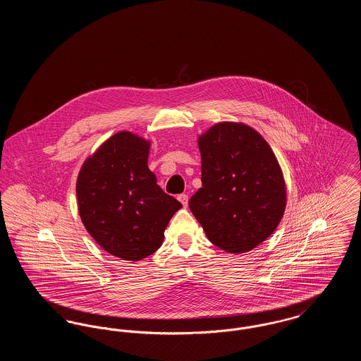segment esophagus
<instances>
[{
	"instance_id": "esophagus-1",
	"label": "esophagus",
	"mask_w": 361,
	"mask_h": 361,
	"mask_svg": "<svg viewBox=\"0 0 361 361\" xmlns=\"http://www.w3.org/2000/svg\"><path fill=\"white\" fill-rule=\"evenodd\" d=\"M177 199L181 202V204H183V206H188V195H185V193H181V195H178V196H177Z\"/></svg>"
}]
</instances>
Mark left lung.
<instances>
[{
    "instance_id": "8db88e82",
    "label": "left lung",
    "mask_w": 361,
    "mask_h": 361,
    "mask_svg": "<svg viewBox=\"0 0 361 361\" xmlns=\"http://www.w3.org/2000/svg\"><path fill=\"white\" fill-rule=\"evenodd\" d=\"M202 188L189 208L207 238L227 253L253 250L280 224L287 189L267 140L247 124L222 121L197 139Z\"/></svg>"
}]
</instances>
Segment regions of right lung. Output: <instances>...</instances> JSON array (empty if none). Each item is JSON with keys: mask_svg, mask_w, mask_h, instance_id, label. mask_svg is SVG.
<instances>
[{"mask_svg": "<svg viewBox=\"0 0 361 361\" xmlns=\"http://www.w3.org/2000/svg\"><path fill=\"white\" fill-rule=\"evenodd\" d=\"M150 140L121 131L89 155L77 177L78 212L105 252L140 261L162 245L165 228L183 204L157 184L147 166Z\"/></svg>", "mask_w": 361, "mask_h": 361, "instance_id": "right-lung-1", "label": "right lung"}]
</instances>
